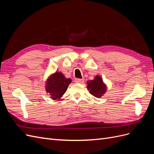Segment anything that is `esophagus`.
Wrapping results in <instances>:
<instances>
[{
	"label": "esophagus",
	"mask_w": 154,
	"mask_h": 154,
	"mask_svg": "<svg viewBox=\"0 0 154 154\" xmlns=\"http://www.w3.org/2000/svg\"><path fill=\"white\" fill-rule=\"evenodd\" d=\"M75 82L77 83H83V82H84V80H83V79H76Z\"/></svg>",
	"instance_id": "obj_1"
}]
</instances>
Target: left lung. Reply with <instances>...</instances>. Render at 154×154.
<instances>
[{
  "instance_id": "obj_1",
  "label": "left lung",
  "mask_w": 154,
  "mask_h": 154,
  "mask_svg": "<svg viewBox=\"0 0 154 154\" xmlns=\"http://www.w3.org/2000/svg\"><path fill=\"white\" fill-rule=\"evenodd\" d=\"M87 88L89 91L90 94L97 98H100V97L103 96L106 91V85L103 82V79L99 75H96L94 80L87 81Z\"/></svg>"
}]
</instances>
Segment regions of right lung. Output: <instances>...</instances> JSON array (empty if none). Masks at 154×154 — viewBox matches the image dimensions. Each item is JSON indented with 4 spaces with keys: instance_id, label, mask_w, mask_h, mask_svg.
Wrapping results in <instances>:
<instances>
[{
    "instance_id": "right-lung-1",
    "label": "right lung",
    "mask_w": 154,
    "mask_h": 154,
    "mask_svg": "<svg viewBox=\"0 0 154 154\" xmlns=\"http://www.w3.org/2000/svg\"><path fill=\"white\" fill-rule=\"evenodd\" d=\"M71 83V78H66L61 72H56L46 80L45 91L51 99L60 100L66 92Z\"/></svg>"
}]
</instances>
